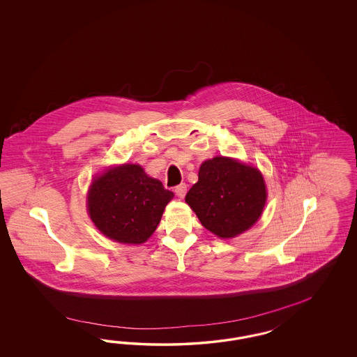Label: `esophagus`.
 Instances as JSON below:
<instances>
[{"label": "esophagus", "mask_w": 357, "mask_h": 357, "mask_svg": "<svg viewBox=\"0 0 357 357\" xmlns=\"http://www.w3.org/2000/svg\"><path fill=\"white\" fill-rule=\"evenodd\" d=\"M175 194L178 195L179 197H184L185 194H187V184H178V185L175 187Z\"/></svg>", "instance_id": "34e87169"}]
</instances>
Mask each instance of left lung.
I'll return each instance as SVG.
<instances>
[{"label":"left lung","mask_w":357,"mask_h":357,"mask_svg":"<svg viewBox=\"0 0 357 357\" xmlns=\"http://www.w3.org/2000/svg\"><path fill=\"white\" fill-rule=\"evenodd\" d=\"M266 199L259 170L227 157L203 162L197 183L185 195L202 225L220 238L236 237L252 227Z\"/></svg>","instance_id":"1"}]
</instances>
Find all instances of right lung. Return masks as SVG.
<instances>
[{
    "mask_svg": "<svg viewBox=\"0 0 357 357\" xmlns=\"http://www.w3.org/2000/svg\"><path fill=\"white\" fill-rule=\"evenodd\" d=\"M174 197L139 165H121L100 175L90 187L87 208L96 227L120 243L139 245L154 233L165 206Z\"/></svg>",
    "mask_w": 357,
    "mask_h": 357,
    "instance_id": "obj_1",
    "label": "right lung"
}]
</instances>
